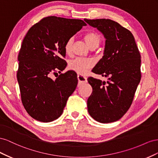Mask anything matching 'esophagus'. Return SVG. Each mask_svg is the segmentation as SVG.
I'll return each instance as SVG.
<instances>
[{
  "label": "esophagus",
  "instance_id": "1",
  "mask_svg": "<svg viewBox=\"0 0 158 158\" xmlns=\"http://www.w3.org/2000/svg\"><path fill=\"white\" fill-rule=\"evenodd\" d=\"M77 79H78V81H79V84H83V83H85L87 82V78L81 75H78Z\"/></svg>",
  "mask_w": 158,
  "mask_h": 158
}]
</instances>
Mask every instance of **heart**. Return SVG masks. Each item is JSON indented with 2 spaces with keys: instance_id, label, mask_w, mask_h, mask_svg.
<instances>
[{
  "instance_id": "obj_1",
  "label": "heart",
  "mask_w": 158,
  "mask_h": 158,
  "mask_svg": "<svg viewBox=\"0 0 158 158\" xmlns=\"http://www.w3.org/2000/svg\"><path fill=\"white\" fill-rule=\"evenodd\" d=\"M84 39L88 46L93 48H96L101 42V36L95 31H90L84 35ZM74 43V38L71 37L67 40L65 44V52L67 54H71L73 50ZM94 65V62L92 60L88 58H76L72 60L69 64V68L75 71L79 74L86 73L89 69Z\"/></svg>"
}]
</instances>
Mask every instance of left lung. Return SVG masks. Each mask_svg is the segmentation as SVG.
Returning <instances> with one entry per match:
<instances>
[{"mask_svg": "<svg viewBox=\"0 0 158 158\" xmlns=\"http://www.w3.org/2000/svg\"><path fill=\"white\" fill-rule=\"evenodd\" d=\"M84 20L106 38L104 56L92 71L108 77L106 83L89 77L93 92L87 109L93 118L110 123L123 117L131 106L141 79V56L131 31L110 19Z\"/></svg>", "mask_w": 158, "mask_h": 158, "instance_id": "left-lung-1", "label": "left lung"}]
</instances>
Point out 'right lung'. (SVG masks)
Listing matches in <instances>:
<instances>
[{"label":"right lung","mask_w":158,"mask_h":158,"mask_svg":"<svg viewBox=\"0 0 158 158\" xmlns=\"http://www.w3.org/2000/svg\"><path fill=\"white\" fill-rule=\"evenodd\" d=\"M86 25L82 20L52 16L27 32L18 56L17 79L22 105L35 120L49 123L63 113L77 87V73L68 71L55 80L51 76L65 68V44Z\"/></svg>","instance_id":"1"}]
</instances>
